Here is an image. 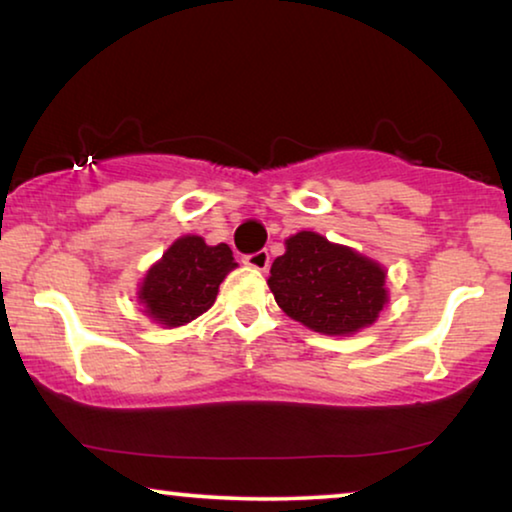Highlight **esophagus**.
<instances>
[{
  "instance_id": "esophagus-1",
  "label": "esophagus",
  "mask_w": 512,
  "mask_h": 512,
  "mask_svg": "<svg viewBox=\"0 0 512 512\" xmlns=\"http://www.w3.org/2000/svg\"><path fill=\"white\" fill-rule=\"evenodd\" d=\"M244 265H249V268L265 272V270H268V265H270V254L263 249V251H256V254L244 256Z\"/></svg>"
}]
</instances>
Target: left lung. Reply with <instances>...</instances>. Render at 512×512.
<instances>
[{
    "mask_svg": "<svg viewBox=\"0 0 512 512\" xmlns=\"http://www.w3.org/2000/svg\"><path fill=\"white\" fill-rule=\"evenodd\" d=\"M268 286L293 321L324 335H354L373 326L387 305V270L324 235L300 230L284 240Z\"/></svg>",
    "mask_w": 512,
    "mask_h": 512,
    "instance_id": "8db88e82",
    "label": "left lung"
}]
</instances>
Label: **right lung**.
<instances>
[{
    "instance_id": "obj_1",
    "label": "right lung",
    "mask_w": 512,
    "mask_h": 512,
    "mask_svg": "<svg viewBox=\"0 0 512 512\" xmlns=\"http://www.w3.org/2000/svg\"><path fill=\"white\" fill-rule=\"evenodd\" d=\"M235 268L228 244L209 247L200 235H184L146 270L137 300L153 324L186 326L214 305L221 282Z\"/></svg>"
}]
</instances>
